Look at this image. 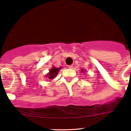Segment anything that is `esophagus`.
Masks as SVG:
<instances>
[{
  "instance_id": "1",
  "label": "esophagus",
  "mask_w": 131,
  "mask_h": 131,
  "mask_svg": "<svg viewBox=\"0 0 131 131\" xmlns=\"http://www.w3.org/2000/svg\"><path fill=\"white\" fill-rule=\"evenodd\" d=\"M73 65H70V66H68V68H73Z\"/></svg>"
}]
</instances>
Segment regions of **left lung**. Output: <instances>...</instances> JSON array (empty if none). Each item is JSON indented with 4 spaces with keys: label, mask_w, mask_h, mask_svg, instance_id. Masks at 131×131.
Returning <instances> with one entry per match:
<instances>
[{
    "label": "left lung",
    "mask_w": 131,
    "mask_h": 131,
    "mask_svg": "<svg viewBox=\"0 0 131 131\" xmlns=\"http://www.w3.org/2000/svg\"><path fill=\"white\" fill-rule=\"evenodd\" d=\"M81 71L82 72H84V70H81Z\"/></svg>",
    "instance_id": "obj_1"
}]
</instances>
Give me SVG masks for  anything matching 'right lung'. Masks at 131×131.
I'll list each match as a JSON object with an SVG mask.
<instances>
[{
  "label": "right lung",
  "mask_w": 131,
  "mask_h": 131,
  "mask_svg": "<svg viewBox=\"0 0 131 131\" xmlns=\"http://www.w3.org/2000/svg\"><path fill=\"white\" fill-rule=\"evenodd\" d=\"M61 68H55V67H52V69H51L50 70V72L48 73V75H47V77L49 78V79H52L53 78H55L56 75H57L58 72H59V70Z\"/></svg>",
  "instance_id": "obj_1"
}]
</instances>
